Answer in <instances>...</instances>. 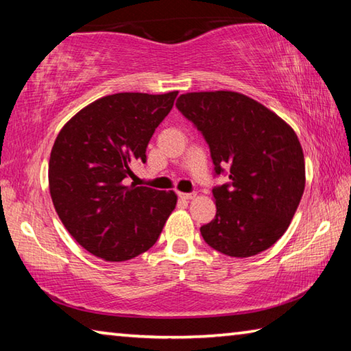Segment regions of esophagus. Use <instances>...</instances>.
<instances>
[{"label":"esophagus","instance_id":"obj_1","mask_svg":"<svg viewBox=\"0 0 351 351\" xmlns=\"http://www.w3.org/2000/svg\"><path fill=\"white\" fill-rule=\"evenodd\" d=\"M178 195H180V198H182V199H193L195 197H197V193H182V192H180Z\"/></svg>","mask_w":351,"mask_h":351}]
</instances>
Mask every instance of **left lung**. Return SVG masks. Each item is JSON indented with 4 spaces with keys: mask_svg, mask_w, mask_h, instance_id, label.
Listing matches in <instances>:
<instances>
[{
    "mask_svg": "<svg viewBox=\"0 0 351 351\" xmlns=\"http://www.w3.org/2000/svg\"><path fill=\"white\" fill-rule=\"evenodd\" d=\"M178 110L210 148L217 213L201 226L204 241L229 257H252L287 232L305 189V158L297 134L257 100L234 91L181 94Z\"/></svg>",
    "mask_w": 351,
    "mask_h": 351,
    "instance_id": "left-lung-1",
    "label": "left lung"
}]
</instances>
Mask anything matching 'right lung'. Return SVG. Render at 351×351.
Masks as SVG:
<instances>
[{
    "label": "right lung",
    "mask_w": 351,
    "mask_h": 351,
    "mask_svg": "<svg viewBox=\"0 0 351 351\" xmlns=\"http://www.w3.org/2000/svg\"><path fill=\"white\" fill-rule=\"evenodd\" d=\"M178 91L117 93L80 110L51 150L49 192L58 218L88 252L106 261L138 257L156 243L176 206L173 190L127 186L147 161L154 130Z\"/></svg>",
    "instance_id": "1"
}]
</instances>
